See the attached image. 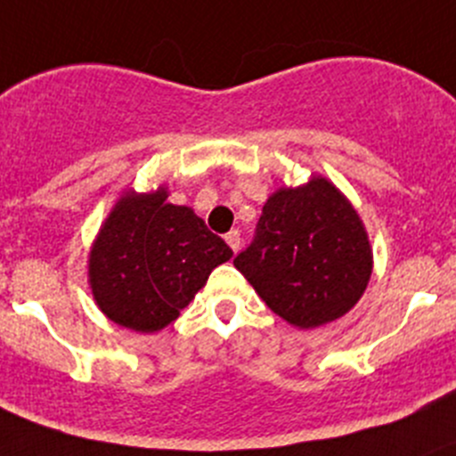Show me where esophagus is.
I'll return each instance as SVG.
<instances>
[{
	"instance_id": "1",
	"label": "esophagus",
	"mask_w": 456,
	"mask_h": 456,
	"mask_svg": "<svg viewBox=\"0 0 456 456\" xmlns=\"http://www.w3.org/2000/svg\"><path fill=\"white\" fill-rule=\"evenodd\" d=\"M224 240H227V245L232 247L233 251L240 249V232H238V229H232V232H229L227 236H224Z\"/></svg>"
}]
</instances>
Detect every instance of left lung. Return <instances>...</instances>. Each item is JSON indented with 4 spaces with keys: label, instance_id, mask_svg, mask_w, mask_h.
<instances>
[{
    "label": "left lung",
    "instance_id": "left-lung-1",
    "mask_svg": "<svg viewBox=\"0 0 456 456\" xmlns=\"http://www.w3.org/2000/svg\"><path fill=\"white\" fill-rule=\"evenodd\" d=\"M233 265L275 315L315 329L348 314L364 296L372 251L346 196L314 176L269 196L254 242Z\"/></svg>",
    "mask_w": 456,
    "mask_h": 456
}]
</instances>
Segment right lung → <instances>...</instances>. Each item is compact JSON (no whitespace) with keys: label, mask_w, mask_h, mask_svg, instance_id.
Returning <instances> with one entry per match:
<instances>
[{"label":"right lung","mask_w":456,"mask_h":456,"mask_svg":"<svg viewBox=\"0 0 456 456\" xmlns=\"http://www.w3.org/2000/svg\"><path fill=\"white\" fill-rule=\"evenodd\" d=\"M233 256L194 209L167 202V190L126 191L90 249V289L114 324L139 333L181 315L218 265Z\"/></svg>","instance_id":"obj_1"}]
</instances>
